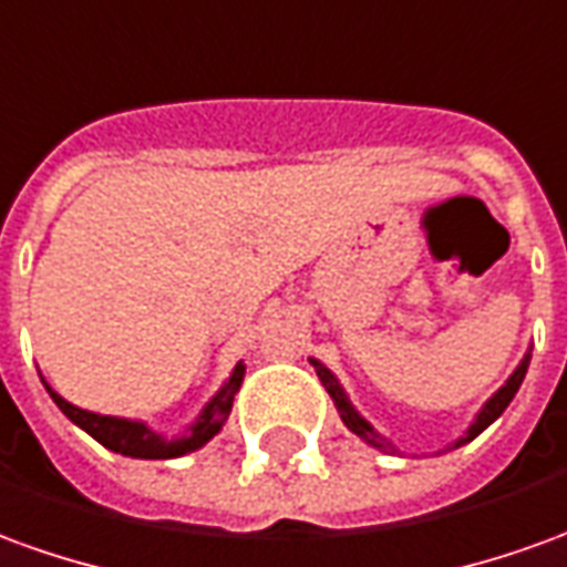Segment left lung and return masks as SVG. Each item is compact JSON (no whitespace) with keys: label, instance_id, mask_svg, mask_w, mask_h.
Wrapping results in <instances>:
<instances>
[{"label":"left lung","instance_id":"obj_1","mask_svg":"<svg viewBox=\"0 0 567 567\" xmlns=\"http://www.w3.org/2000/svg\"><path fill=\"white\" fill-rule=\"evenodd\" d=\"M310 362H312V368H316V374H319V380H322V386H324V390H328V395H331V402H334V408H338L340 421L347 423V430H352V433L359 435L362 442H368L371 449L383 451V454H393V451H395L393 442H390L386 435H380L378 430H374V426H371V423H368L365 417L359 414V408L352 405L350 395H347V390L340 386V380L334 378V374H331V368H324L322 362H319V359H310ZM528 362H532V350L522 355V362H518L516 371H513V374L506 378L504 386H501L497 393L491 395L485 405L478 408L476 417H473V423H470V426L463 430L461 439H454V442H451L449 451L451 449H461V445H466V442H473V439H476V435L482 433V430H488L491 423H494V421H497V417H501V414H504L506 405L513 402V395L518 393V386H522V380H525V374H528Z\"/></svg>","mask_w":567,"mask_h":567}]
</instances>
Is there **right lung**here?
<instances>
[{
	"label": "right lung",
	"mask_w": 567,
	"mask_h": 567,
	"mask_svg": "<svg viewBox=\"0 0 567 567\" xmlns=\"http://www.w3.org/2000/svg\"><path fill=\"white\" fill-rule=\"evenodd\" d=\"M243 378L245 365L239 362V365L233 368V374L220 383V390L202 405V411L196 414V421L189 423L181 435H174V439L156 433V430L144 421L85 411V408L66 402L61 393H54L45 380H42V383H45V390H49V395L54 399V405L61 408L63 414L76 423L79 430H85L91 439H97L104 449L116 451V454H125V457H137V461H172V457H184L189 451H199L202 445H208V442L224 430V423H227L229 417V408H233V399H236L239 386H243Z\"/></svg>",
	"instance_id": "obj_1"
}]
</instances>
